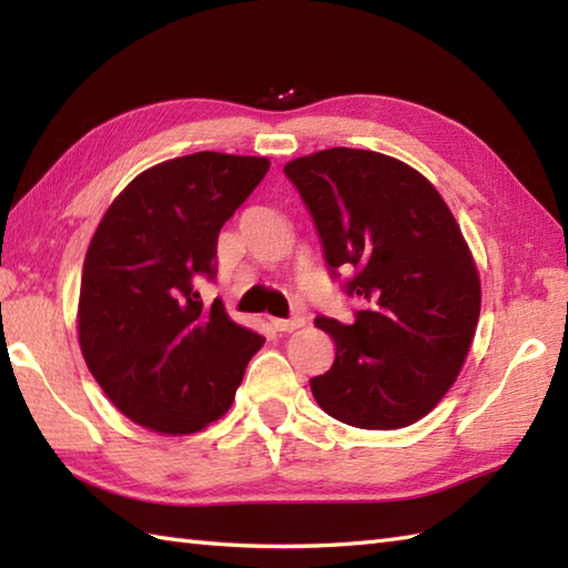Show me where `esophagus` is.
<instances>
[{"label":"esophagus","instance_id":"obj_1","mask_svg":"<svg viewBox=\"0 0 568 568\" xmlns=\"http://www.w3.org/2000/svg\"><path fill=\"white\" fill-rule=\"evenodd\" d=\"M273 322V327H275V332H295V329H300L305 324V317H291V320H271Z\"/></svg>","mask_w":568,"mask_h":568}]
</instances>
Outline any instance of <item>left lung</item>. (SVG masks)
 <instances>
[{
    "instance_id": "obj_1",
    "label": "left lung",
    "mask_w": 568,
    "mask_h": 568,
    "mask_svg": "<svg viewBox=\"0 0 568 568\" xmlns=\"http://www.w3.org/2000/svg\"><path fill=\"white\" fill-rule=\"evenodd\" d=\"M320 232L352 322L320 315L334 364L310 381L324 413L361 429H400L452 388L480 315L476 263L427 178L376 151L327 149L283 168Z\"/></svg>"
}]
</instances>
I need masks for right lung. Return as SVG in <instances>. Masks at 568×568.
I'll return each instance as SVG.
<instances>
[{
  "label": "right lung",
  "mask_w": 568,
  "mask_h": 568,
  "mask_svg": "<svg viewBox=\"0 0 568 568\" xmlns=\"http://www.w3.org/2000/svg\"><path fill=\"white\" fill-rule=\"evenodd\" d=\"M268 159L200 151L131 180L84 256L78 332L90 373L136 425L192 434L234 403L263 336L232 322L197 283L216 275L224 222Z\"/></svg>",
  "instance_id": "1"
}]
</instances>
